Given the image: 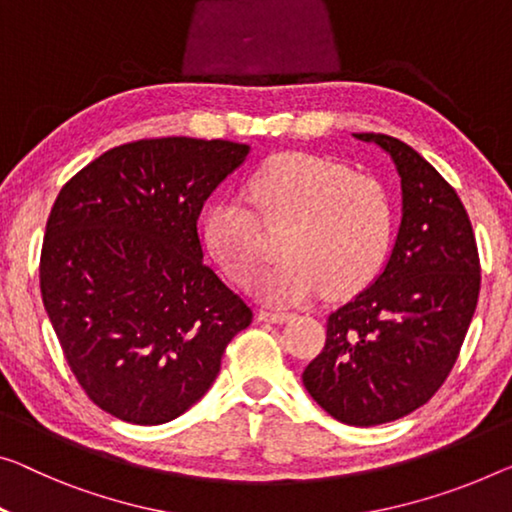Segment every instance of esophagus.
Segmentation results:
<instances>
[{
  "label": "esophagus",
  "instance_id": "obj_1",
  "mask_svg": "<svg viewBox=\"0 0 512 512\" xmlns=\"http://www.w3.org/2000/svg\"><path fill=\"white\" fill-rule=\"evenodd\" d=\"M257 317L262 319V322L282 324V322H289V319H292L294 315H292V312H287V310H259Z\"/></svg>",
  "mask_w": 512,
  "mask_h": 512
}]
</instances>
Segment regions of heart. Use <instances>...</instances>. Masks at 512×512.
I'll return each mask as SVG.
<instances>
[{
    "mask_svg": "<svg viewBox=\"0 0 512 512\" xmlns=\"http://www.w3.org/2000/svg\"><path fill=\"white\" fill-rule=\"evenodd\" d=\"M248 200L269 223L292 220L287 257L257 280L269 301H308L319 289L345 296L377 276L391 248L395 209L372 174L312 154L271 158L248 181ZM204 246L232 282L246 285L264 259L253 213L239 200L213 202L202 223Z\"/></svg>",
    "mask_w": 512,
    "mask_h": 512,
    "instance_id": "heart-1",
    "label": "heart"
}]
</instances>
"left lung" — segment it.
<instances>
[{
	"mask_svg": "<svg viewBox=\"0 0 512 512\" xmlns=\"http://www.w3.org/2000/svg\"><path fill=\"white\" fill-rule=\"evenodd\" d=\"M400 174L402 220L379 278L326 319V345L303 386L335 421H398L439 391L460 354L480 292L476 236L460 197L400 140L354 133Z\"/></svg>",
	"mask_w": 512,
	"mask_h": 512,
	"instance_id": "obj_1",
	"label": "left lung"
}]
</instances>
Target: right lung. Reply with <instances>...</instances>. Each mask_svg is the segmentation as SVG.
<instances>
[{
	"label": "right lung",
	"instance_id": "obj_1",
	"mask_svg": "<svg viewBox=\"0 0 512 512\" xmlns=\"http://www.w3.org/2000/svg\"><path fill=\"white\" fill-rule=\"evenodd\" d=\"M250 147L158 137L105 151L61 188L41 294L78 384L103 411L160 425L209 391L253 310L202 262L204 202Z\"/></svg>",
	"mask_w": 512,
	"mask_h": 512
}]
</instances>
